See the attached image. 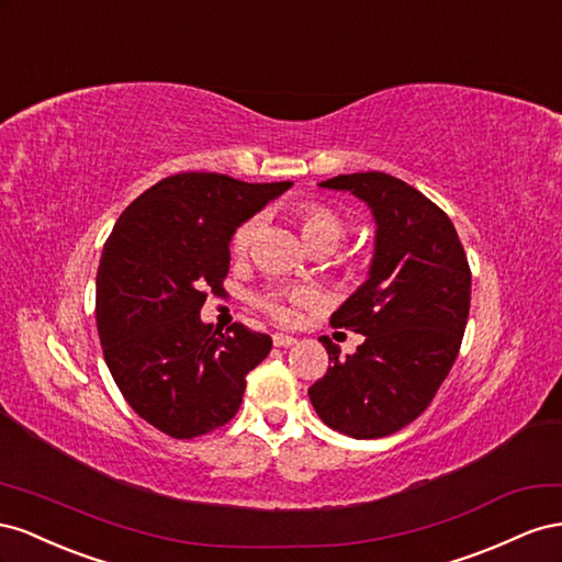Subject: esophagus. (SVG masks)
Returning <instances> with one entry per match:
<instances>
[{
  "mask_svg": "<svg viewBox=\"0 0 562 562\" xmlns=\"http://www.w3.org/2000/svg\"><path fill=\"white\" fill-rule=\"evenodd\" d=\"M272 344H276L278 348H286V346H294L296 339L290 334H272Z\"/></svg>",
  "mask_w": 562,
  "mask_h": 562,
  "instance_id": "34e87169",
  "label": "esophagus"
}]
</instances>
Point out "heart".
<instances>
[{"mask_svg":"<svg viewBox=\"0 0 562 562\" xmlns=\"http://www.w3.org/2000/svg\"><path fill=\"white\" fill-rule=\"evenodd\" d=\"M292 218L299 226V233L313 251H329L341 243L348 233V223L334 210L331 204L319 202V200H306L292 206ZM256 228H259V221L245 218L237 223V228L231 235V249L235 256H245L251 249ZM336 266L348 278H364L367 272L372 270V254L367 251H350L341 254L336 259ZM315 301L311 290H303V286H286V290H270L256 299V306L263 313H268L278 323L290 325L296 319L299 311L311 306Z\"/></svg>","mask_w":562,"mask_h":562,"instance_id":"b5f03b06","label":"heart"}]
</instances>
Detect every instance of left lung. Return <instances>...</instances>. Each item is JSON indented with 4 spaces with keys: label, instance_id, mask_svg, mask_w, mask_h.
I'll use <instances>...</instances> for the list:
<instances>
[{
    "label": "left lung",
    "instance_id": "obj_1",
    "mask_svg": "<svg viewBox=\"0 0 562 562\" xmlns=\"http://www.w3.org/2000/svg\"><path fill=\"white\" fill-rule=\"evenodd\" d=\"M319 186L372 206L376 247L370 280L329 319L364 341L339 358L323 336L331 364L308 395L329 428L383 438L412 424L452 370L471 308L469 259L450 216L391 173H341Z\"/></svg>",
    "mask_w": 562,
    "mask_h": 562
}]
</instances>
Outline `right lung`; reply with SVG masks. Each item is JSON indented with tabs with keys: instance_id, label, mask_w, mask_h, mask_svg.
Listing matches in <instances>:
<instances>
[{
	"instance_id": "right-lung-1",
	"label": "right lung",
	"mask_w": 562,
	"mask_h": 562,
	"mask_svg": "<svg viewBox=\"0 0 562 562\" xmlns=\"http://www.w3.org/2000/svg\"><path fill=\"white\" fill-rule=\"evenodd\" d=\"M290 186L173 173L126 206L105 239L95 276L103 358L132 409L176 440L226 426L270 352L268 334L214 329L200 311L206 294H223L237 223Z\"/></svg>"
}]
</instances>
